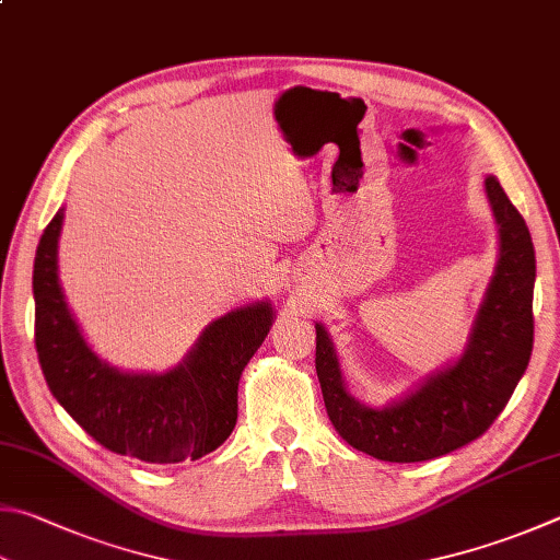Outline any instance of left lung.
<instances>
[{"mask_svg": "<svg viewBox=\"0 0 560 560\" xmlns=\"http://www.w3.org/2000/svg\"><path fill=\"white\" fill-rule=\"evenodd\" d=\"M485 192L498 224L500 253L460 358L395 402L368 407L348 393L331 336L314 324L316 377L326 415L346 444L377 460H431L476 441L510 402L529 365L536 280L532 234L498 177H485Z\"/></svg>", "mask_w": 560, "mask_h": 560, "instance_id": "left-lung-1", "label": "left lung"}]
</instances>
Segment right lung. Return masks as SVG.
I'll return each instance as SVG.
<instances>
[{
	"label": "right lung",
	"instance_id": "add662e5",
	"mask_svg": "<svg viewBox=\"0 0 560 560\" xmlns=\"http://www.w3.org/2000/svg\"><path fill=\"white\" fill-rule=\"evenodd\" d=\"M62 209L34 260L36 351L60 407L88 434L145 463L202 458L229 439L238 417V380L272 326L268 300L231 310L207 326L183 363L165 373H124L92 351L58 278Z\"/></svg>",
	"mask_w": 560,
	"mask_h": 560
}]
</instances>
